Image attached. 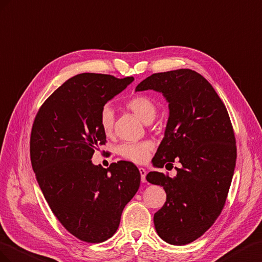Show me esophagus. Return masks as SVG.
<instances>
[{
  "label": "esophagus",
  "mask_w": 262,
  "mask_h": 262,
  "mask_svg": "<svg viewBox=\"0 0 262 262\" xmlns=\"http://www.w3.org/2000/svg\"><path fill=\"white\" fill-rule=\"evenodd\" d=\"M139 172H140V177H141V182H146V170L144 168H139Z\"/></svg>",
  "instance_id": "esophagus-1"
}]
</instances>
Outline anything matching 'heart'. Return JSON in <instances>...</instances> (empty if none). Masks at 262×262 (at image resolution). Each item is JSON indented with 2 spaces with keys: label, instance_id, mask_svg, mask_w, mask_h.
<instances>
[{
  "label": "heart",
  "instance_id": "b5f03b06",
  "mask_svg": "<svg viewBox=\"0 0 262 262\" xmlns=\"http://www.w3.org/2000/svg\"><path fill=\"white\" fill-rule=\"evenodd\" d=\"M125 106L132 111L141 122L145 124L151 123L157 115V104L147 95H134L125 103ZM99 123L104 134L110 135L114 127V113L108 105L104 106L99 116ZM154 149L151 141H140V143H125L117 148L118 154L124 159L136 163L145 162Z\"/></svg>",
  "mask_w": 262,
  "mask_h": 262
}]
</instances>
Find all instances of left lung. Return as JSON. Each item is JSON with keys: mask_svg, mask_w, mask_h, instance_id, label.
<instances>
[{"mask_svg": "<svg viewBox=\"0 0 262 262\" xmlns=\"http://www.w3.org/2000/svg\"><path fill=\"white\" fill-rule=\"evenodd\" d=\"M147 90L161 93L169 107L152 166L180 163L174 177L158 171L146 177L167 193L155 227L164 242L182 246L203 235L225 204L237 157L233 126L210 82L191 69L154 73L135 91Z\"/></svg>", "mask_w": 262, "mask_h": 262, "instance_id": "left-lung-1", "label": "left lung"}]
</instances>
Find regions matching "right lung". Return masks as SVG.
<instances>
[{"label":"right lung","instance_id":"add662e5","mask_svg":"<svg viewBox=\"0 0 262 262\" xmlns=\"http://www.w3.org/2000/svg\"><path fill=\"white\" fill-rule=\"evenodd\" d=\"M133 81L77 74L45 101L33 124L36 180L59 222L86 243H102L116 233L125 205L139 189L140 173L134 163L118 161L105 169L91 160L106 141L99 123L101 110Z\"/></svg>","mask_w":262,"mask_h":262}]
</instances>
